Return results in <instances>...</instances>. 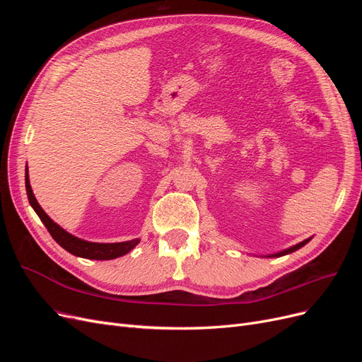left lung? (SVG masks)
<instances>
[{
    "instance_id": "8db88e82",
    "label": "left lung",
    "mask_w": 362,
    "mask_h": 362,
    "mask_svg": "<svg viewBox=\"0 0 362 362\" xmlns=\"http://www.w3.org/2000/svg\"><path fill=\"white\" fill-rule=\"evenodd\" d=\"M310 242V238H306V240H303V242H300L299 245H296V246H293V247H290V249H286V250H282V252H278V254H275V255H272V257H282V255H287V254H291V252H294V250H298V249H300L302 246H305L306 243Z\"/></svg>"
}]
</instances>
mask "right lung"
<instances>
[{
  "label": "right lung",
  "instance_id": "1",
  "mask_svg": "<svg viewBox=\"0 0 362 362\" xmlns=\"http://www.w3.org/2000/svg\"><path fill=\"white\" fill-rule=\"evenodd\" d=\"M25 189H27L30 205L35 208V211L40 217L43 225L47 226L51 237L56 240L63 249L71 252L72 255L89 258V259H113L128 254V252L139 243L137 238L129 240V242H122V243H90V242H86V240L76 238L72 234L64 231V229L60 228L57 223H54L48 217V214L42 210V206L37 204L35 194H33L31 185L28 181V170H25Z\"/></svg>",
  "mask_w": 362,
  "mask_h": 362
}]
</instances>
